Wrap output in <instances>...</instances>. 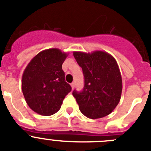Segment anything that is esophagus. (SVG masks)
<instances>
[{
    "label": "esophagus",
    "instance_id": "obj_1",
    "mask_svg": "<svg viewBox=\"0 0 151 151\" xmlns=\"http://www.w3.org/2000/svg\"><path fill=\"white\" fill-rule=\"evenodd\" d=\"M70 86H71V88H72V89H74V86H75V83H72L70 84Z\"/></svg>",
    "mask_w": 151,
    "mask_h": 151
}]
</instances>
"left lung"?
Returning <instances> with one entry per match:
<instances>
[{
    "label": "left lung",
    "instance_id": "8db88e82",
    "mask_svg": "<svg viewBox=\"0 0 151 151\" xmlns=\"http://www.w3.org/2000/svg\"><path fill=\"white\" fill-rule=\"evenodd\" d=\"M74 56L84 75L83 91L72 93L79 109L90 119L108 116L121 98L122 77L117 62L111 54L100 50L74 52Z\"/></svg>",
    "mask_w": 151,
    "mask_h": 151
}]
</instances>
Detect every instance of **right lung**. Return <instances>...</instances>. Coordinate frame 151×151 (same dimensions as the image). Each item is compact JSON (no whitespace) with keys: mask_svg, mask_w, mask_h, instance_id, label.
<instances>
[{"mask_svg":"<svg viewBox=\"0 0 151 151\" xmlns=\"http://www.w3.org/2000/svg\"><path fill=\"white\" fill-rule=\"evenodd\" d=\"M68 55L57 48L44 50L25 68L22 90L29 108L37 114L42 116L55 114L71 90L62 68Z\"/></svg>","mask_w":151,"mask_h":151,"instance_id":"add662e5","label":"right lung"}]
</instances>
